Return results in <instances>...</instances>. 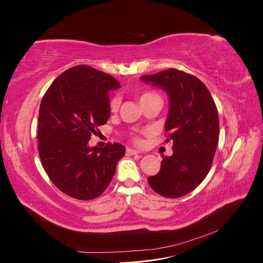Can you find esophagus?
<instances>
[{"instance_id":"34e87169","label":"esophagus","mask_w":263,"mask_h":263,"mask_svg":"<svg viewBox=\"0 0 263 263\" xmlns=\"http://www.w3.org/2000/svg\"><path fill=\"white\" fill-rule=\"evenodd\" d=\"M137 154H139L138 150H134V149H130V148H127V150H126L127 156H133V155H137Z\"/></svg>"}]
</instances>
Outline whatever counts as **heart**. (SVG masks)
Wrapping results in <instances>:
<instances>
[{"mask_svg": "<svg viewBox=\"0 0 263 263\" xmlns=\"http://www.w3.org/2000/svg\"><path fill=\"white\" fill-rule=\"evenodd\" d=\"M153 97H158V95H157L156 93H154V92H145V93H142V94L140 95L139 101L141 102V101H144V100L149 99V98H153ZM118 104H119L118 98H114V99L110 100V103H109V108H110V110H112V112H115V110H116L117 107H118Z\"/></svg>", "mask_w": 263, "mask_h": 263, "instance_id": "heart-1", "label": "heart"}]
</instances>
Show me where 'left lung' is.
<instances>
[{
    "mask_svg": "<svg viewBox=\"0 0 263 263\" xmlns=\"http://www.w3.org/2000/svg\"><path fill=\"white\" fill-rule=\"evenodd\" d=\"M141 81L162 89L169 97L164 128L173 140V155L163 157L161 168L148 182L164 197L184 196L208 176L218 145L219 123L215 102L205 84L194 76L168 69Z\"/></svg>",
    "mask_w": 263,
    "mask_h": 263,
    "instance_id": "obj_1",
    "label": "left lung"
}]
</instances>
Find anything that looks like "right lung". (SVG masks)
Here are the masks:
<instances>
[{"mask_svg": "<svg viewBox=\"0 0 263 263\" xmlns=\"http://www.w3.org/2000/svg\"><path fill=\"white\" fill-rule=\"evenodd\" d=\"M119 86L112 76L76 66L55 79L42 100L37 132L42 164L53 184L77 200L104 192L125 155L117 142L89 146L97 127L109 118L108 91Z\"/></svg>", "mask_w": 263, "mask_h": 263, "instance_id": "obj_1", "label": "right lung"}]
</instances>
